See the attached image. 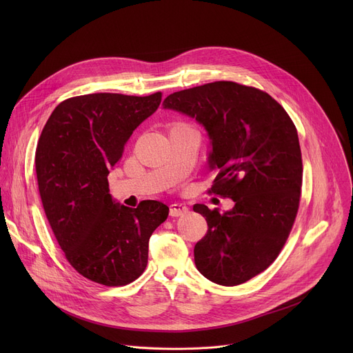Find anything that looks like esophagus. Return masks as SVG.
<instances>
[{"label": "esophagus", "mask_w": 353, "mask_h": 353, "mask_svg": "<svg viewBox=\"0 0 353 353\" xmlns=\"http://www.w3.org/2000/svg\"><path fill=\"white\" fill-rule=\"evenodd\" d=\"M188 212V208L184 204H172L169 210L170 216H181Z\"/></svg>", "instance_id": "1"}]
</instances>
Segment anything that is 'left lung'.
I'll return each instance as SVG.
<instances>
[{
    "label": "left lung",
    "mask_w": 353,
    "mask_h": 353,
    "mask_svg": "<svg viewBox=\"0 0 353 353\" xmlns=\"http://www.w3.org/2000/svg\"><path fill=\"white\" fill-rule=\"evenodd\" d=\"M163 108L205 127L218 170L210 194L234 201L225 214L192 207L208 223L194 247L196 270L218 285L244 283L276 260L294 223L303 179L297 130L267 92L232 81L174 92Z\"/></svg>",
    "instance_id": "1"
}]
</instances>
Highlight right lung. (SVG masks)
<instances>
[{
    "instance_id": "1",
    "label": "right lung",
    "mask_w": 353,
    "mask_h": 353,
    "mask_svg": "<svg viewBox=\"0 0 353 353\" xmlns=\"http://www.w3.org/2000/svg\"><path fill=\"white\" fill-rule=\"evenodd\" d=\"M161 100V92L70 97L40 134L34 166L44 214L68 263L96 283L124 286L141 276L149 237L169 215L154 199L137 208L116 204L108 181L132 131Z\"/></svg>"
}]
</instances>
